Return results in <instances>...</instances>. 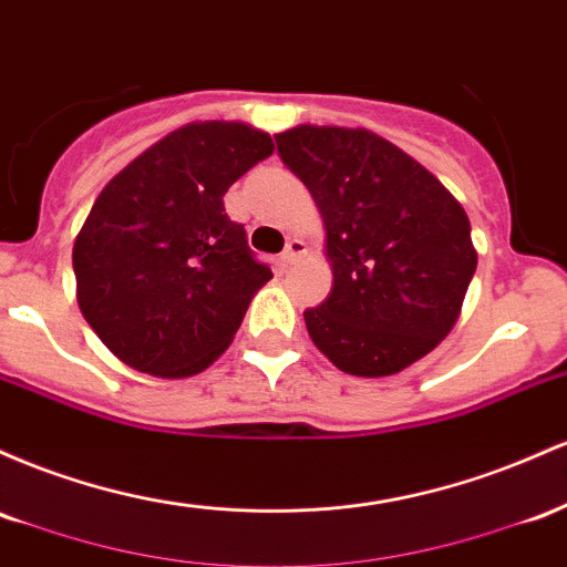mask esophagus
<instances>
[{"label": "esophagus", "mask_w": 567, "mask_h": 567, "mask_svg": "<svg viewBox=\"0 0 567 567\" xmlns=\"http://www.w3.org/2000/svg\"><path fill=\"white\" fill-rule=\"evenodd\" d=\"M305 251H308V246H305V240L291 238L289 244H286V249H284L281 259H278V262H281V267H289L291 262H295V259H300Z\"/></svg>", "instance_id": "1"}]
</instances>
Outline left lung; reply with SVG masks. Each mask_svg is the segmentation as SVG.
Returning <instances> with one entry per match:
<instances>
[{
  "label": "left lung",
  "mask_w": 567,
  "mask_h": 567,
  "mask_svg": "<svg viewBox=\"0 0 567 567\" xmlns=\"http://www.w3.org/2000/svg\"><path fill=\"white\" fill-rule=\"evenodd\" d=\"M278 157L313 195L334 284L305 327L334 367L385 378L447 337L476 270L472 225L434 174L364 128L300 125Z\"/></svg>",
  "instance_id": "left-lung-1"
}]
</instances>
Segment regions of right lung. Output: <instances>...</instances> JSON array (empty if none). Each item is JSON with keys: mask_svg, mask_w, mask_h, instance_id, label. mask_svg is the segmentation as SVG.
I'll return each mask as SVG.
<instances>
[{"mask_svg": "<svg viewBox=\"0 0 567 567\" xmlns=\"http://www.w3.org/2000/svg\"><path fill=\"white\" fill-rule=\"evenodd\" d=\"M270 155V136L249 125L193 123L101 189L72 262L82 316L117 359L189 378L230 346L272 272L221 198Z\"/></svg>", "mask_w": 567, "mask_h": 567, "instance_id": "1", "label": "right lung"}]
</instances>
